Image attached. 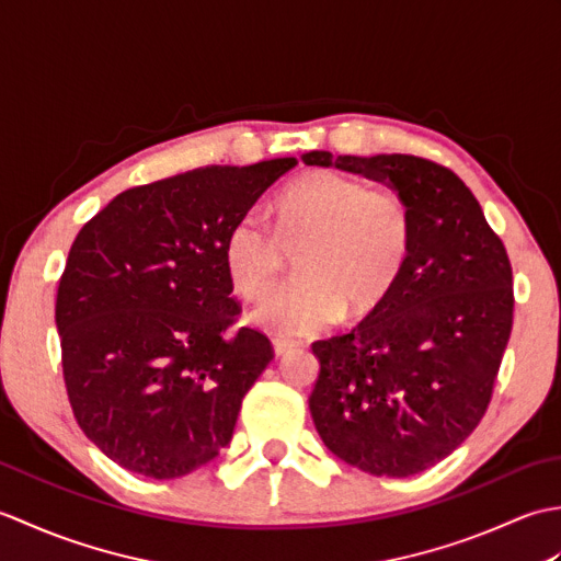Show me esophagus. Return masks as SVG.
I'll return each mask as SVG.
<instances>
[{"label": "esophagus", "instance_id": "1", "mask_svg": "<svg viewBox=\"0 0 561 561\" xmlns=\"http://www.w3.org/2000/svg\"><path fill=\"white\" fill-rule=\"evenodd\" d=\"M294 347H296V342H289V340H274V342H272L274 356H284V354H289Z\"/></svg>", "mask_w": 561, "mask_h": 561}]
</instances>
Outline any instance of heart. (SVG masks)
Masks as SVG:
<instances>
[{"instance_id": "1", "label": "heart", "mask_w": 561, "mask_h": 561, "mask_svg": "<svg viewBox=\"0 0 561 561\" xmlns=\"http://www.w3.org/2000/svg\"><path fill=\"white\" fill-rule=\"evenodd\" d=\"M412 219L392 193H374L356 178L308 171L282 190L274 231L257 214H243L221 248L236 294L262 299L295 250L299 277L253 308L250 323L274 337H304L344 313L366 316L386 299L410 253Z\"/></svg>"}]
</instances>
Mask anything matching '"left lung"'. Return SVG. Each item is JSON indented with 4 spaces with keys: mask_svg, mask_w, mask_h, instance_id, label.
Returning a JSON list of instances; mask_svg holds the SVG:
<instances>
[{
    "mask_svg": "<svg viewBox=\"0 0 561 561\" xmlns=\"http://www.w3.org/2000/svg\"><path fill=\"white\" fill-rule=\"evenodd\" d=\"M390 187L410 209L412 241L398 282L347 335L313 342L308 398L323 444L352 468L410 478L450 456L490 404L514 323L504 243L460 178L420 157H332Z\"/></svg>",
    "mask_w": 561,
    "mask_h": 561,
    "instance_id": "left-lung-1",
    "label": "left lung"
}]
</instances>
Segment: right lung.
<instances>
[{
    "instance_id": "right-lung-1",
    "label": "right lung",
    "mask_w": 561,
    "mask_h": 561,
    "mask_svg": "<svg viewBox=\"0 0 561 561\" xmlns=\"http://www.w3.org/2000/svg\"><path fill=\"white\" fill-rule=\"evenodd\" d=\"M296 159L205 165L105 205L71 243L55 323L81 432L121 468L173 480L229 446L272 362L238 316L221 248Z\"/></svg>"
}]
</instances>
